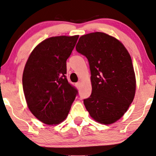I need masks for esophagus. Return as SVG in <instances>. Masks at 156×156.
Listing matches in <instances>:
<instances>
[{
    "mask_svg": "<svg viewBox=\"0 0 156 156\" xmlns=\"http://www.w3.org/2000/svg\"><path fill=\"white\" fill-rule=\"evenodd\" d=\"M80 86H81V82L80 81H79V82H77L76 83V86L77 87V88L80 89Z\"/></svg>",
    "mask_w": 156,
    "mask_h": 156,
    "instance_id": "34e87169",
    "label": "esophagus"
}]
</instances>
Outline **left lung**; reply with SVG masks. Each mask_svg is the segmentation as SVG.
<instances>
[{
  "label": "left lung",
  "instance_id": "1",
  "mask_svg": "<svg viewBox=\"0 0 156 156\" xmlns=\"http://www.w3.org/2000/svg\"><path fill=\"white\" fill-rule=\"evenodd\" d=\"M76 50L88 58L92 93L83 104L90 116L102 124L119 120L129 108L136 90L130 54L121 41L104 32L81 36Z\"/></svg>",
  "mask_w": 156,
  "mask_h": 156
}]
</instances>
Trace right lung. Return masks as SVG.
Returning a JSON list of instances; mask_svg holds the SVG:
<instances>
[{"label":"right lung","mask_w":156,"mask_h":156,"mask_svg":"<svg viewBox=\"0 0 156 156\" xmlns=\"http://www.w3.org/2000/svg\"><path fill=\"white\" fill-rule=\"evenodd\" d=\"M79 35L58 36L39 43L30 55L23 73L28 108L43 123L60 124L67 117L77 90L66 79V60Z\"/></svg>","instance_id":"right-lung-1"}]
</instances>
